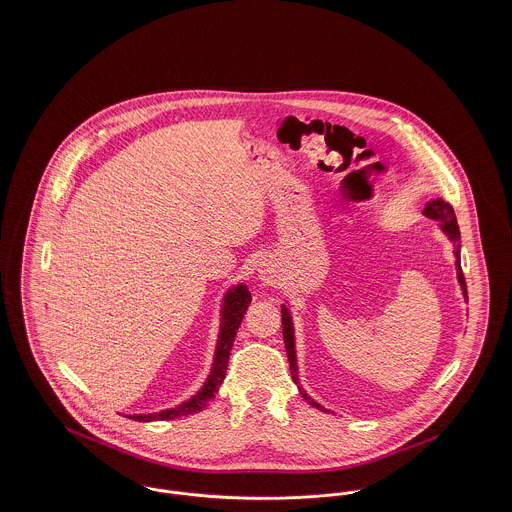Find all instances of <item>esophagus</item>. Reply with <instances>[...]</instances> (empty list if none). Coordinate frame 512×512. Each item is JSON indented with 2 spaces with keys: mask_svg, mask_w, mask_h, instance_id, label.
<instances>
[{
  "mask_svg": "<svg viewBox=\"0 0 512 512\" xmlns=\"http://www.w3.org/2000/svg\"><path fill=\"white\" fill-rule=\"evenodd\" d=\"M276 278H278V276H276V272H274L272 268H263V270H261V280L267 282L270 286L276 284Z\"/></svg>",
  "mask_w": 512,
  "mask_h": 512,
  "instance_id": "34e87169",
  "label": "esophagus"
}]
</instances>
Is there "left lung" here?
Returning a JSON list of instances; mask_svg holds the SVG:
<instances>
[{"mask_svg": "<svg viewBox=\"0 0 512 512\" xmlns=\"http://www.w3.org/2000/svg\"><path fill=\"white\" fill-rule=\"evenodd\" d=\"M424 215L428 217V219L439 220L441 222V230L447 234V238L453 242V247H455V267H457V278H459V282H461V288H463L464 297H466V301H468V293H466V282H464V274L463 268H461V230H459V224H457V217H455V211H453V207L447 203V201H443V199H432V201H428L426 203V207H424ZM282 334H284V343H286V353H288V361H290V370H292V378L293 382L299 386V378H297V361H295V340H293V322L292 317H290V311H288V307L286 305H282ZM301 395H303V399L309 403V405H313V407H317L320 411H326L322 405H318L315 399H311L305 391L301 390Z\"/></svg>", "mask_w": 512, "mask_h": 512, "instance_id": "left-lung-1", "label": "left lung"}]
</instances>
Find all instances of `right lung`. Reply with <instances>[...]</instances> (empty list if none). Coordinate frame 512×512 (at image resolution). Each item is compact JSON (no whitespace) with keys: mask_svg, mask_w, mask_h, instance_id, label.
Segmentation results:
<instances>
[{"mask_svg":"<svg viewBox=\"0 0 512 512\" xmlns=\"http://www.w3.org/2000/svg\"><path fill=\"white\" fill-rule=\"evenodd\" d=\"M251 303V293L247 290L245 284H240L224 295V305H222V320H220L219 341H217V351H215V363L213 370L205 382V386L195 393L192 399L186 403L167 409L161 413L153 414H130L128 418L140 420V422H151V420H171L178 416H188V414L199 413L201 409L207 407V403L215 397L219 391V386L226 376V366H228V357L232 351V345L236 340V332L244 320L245 311Z\"/></svg>","mask_w":512,"mask_h":512,"instance_id":"1","label":"right lung"}]
</instances>
